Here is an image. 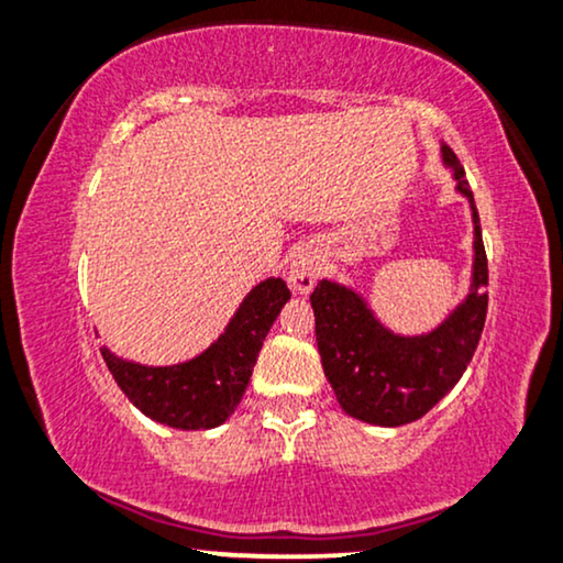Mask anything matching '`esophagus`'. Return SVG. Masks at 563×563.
<instances>
[{
	"label": "esophagus",
	"instance_id": "34e87169",
	"mask_svg": "<svg viewBox=\"0 0 563 563\" xmlns=\"http://www.w3.org/2000/svg\"><path fill=\"white\" fill-rule=\"evenodd\" d=\"M319 275H322V262H319L314 252H298L294 262H290L288 280L298 294H309L317 286Z\"/></svg>",
	"mask_w": 563,
	"mask_h": 563
}]
</instances>
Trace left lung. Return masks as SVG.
<instances>
[{"instance_id":"1","label":"left lung","mask_w":563,"mask_h":563,"mask_svg":"<svg viewBox=\"0 0 563 563\" xmlns=\"http://www.w3.org/2000/svg\"><path fill=\"white\" fill-rule=\"evenodd\" d=\"M441 155L473 210L475 257L465 301L437 330L402 338L387 330L351 288L319 280L311 294L327 382L347 416L374 426H405L426 416L465 374L486 324L488 260L481 218L457 155L446 145H441Z\"/></svg>"}]
</instances>
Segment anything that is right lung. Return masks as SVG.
Wrapping results in <instances>:
<instances>
[{
  "mask_svg": "<svg viewBox=\"0 0 563 563\" xmlns=\"http://www.w3.org/2000/svg\"><path fill=\"white\" fill-rule=\"evenodd\" d=\"M290 290L283 277H267L244 298L225 332L197 358L176 366H142L101 347L122 393L153 421L170 429H216L236 410L257 364L260 347Z\"/></svg>",
  "mask_w": 563,
  "mask_h": 563,
  "instance_id": "add662e5",
  "label": "right lung"
}]
</instances>
